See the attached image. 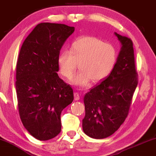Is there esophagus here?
Segmentation results:
<instances>
[{
	"mask_svg": "<svg viewBox=\"0 0 156 156\" xmlns=\"http://www.w3.org/2000/svg\"><path fill=\"white\" fill-rule=\"evenodd\" d=\"M74 99H75V100H76V101L79 100L80 97H79V94H78V93H77V92L74 93Z\"/></svg>",
	"mask_w": 156,
	"mask_h": 156,
	"instance_id": "esophagus-1",
	"label": "esophagus"
}]
</instances>
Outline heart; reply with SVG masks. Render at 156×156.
I'll use <instances>...</instances> for the list:
<instances>
[{"mask_svg": "<svg viewBox=\"0 0 156 156\" xmlns=\"http://www.w3.org/2000/svg\"><path fill=\"white\" fill-rule=\"evenodd\" d=\"M118 59L117 49L94 36H82L71 44L70 51H62L57 62L61 76L69 80L79 65L80 72L71 80L73 85L87 87L91 80L99 83L106 78L113 70Z\"/></svg>", "mask_w": 156, "mask_h": 156, "instance_id": "obj_1", "label": "heart"}]
</instances>
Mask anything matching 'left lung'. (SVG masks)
Wrapping results in <instances>:
<instances>
[{
  "label": "left lung",
  "instance_id": "8db88e82",
  "mask_svg": "<svg viewBox=\"0 0 156 156\" xmlns=\"http://www.w3.org/2000/svg\"><path fill=\"white\" fill-rule=\"evenodd\" d=\"M115 34L122 45L117 62L110 76L83 99V130L91 138L108 137L119 129L128 115L138 83L132 41Z\"/></svg>",
  "mask_w": 156,
  "mask_h": 156
}]
</instances>
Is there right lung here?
Wrapping results in <instances>:
<instances>
[{"label":"right lung","instance_id":"right-lung-1","mask_svg":"<svg viewBox=\"0 0 156 156\" xmlns=\"http://www.w3.org/2000/svg\"><path fill=\"white\" fill-rule=\"evenodd\" d=\"M74 27L44 22L37 24L20 49L16 68V91L24 128L41 141L61 132L60 115L74 99L71 86L58 76L57 59Z\"/></svg>","mask_w":156,"mask_h":156}]
</instances>
